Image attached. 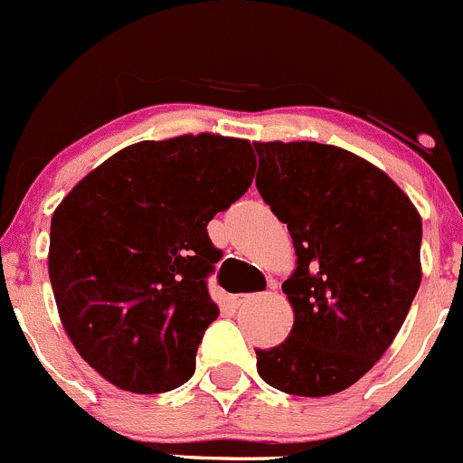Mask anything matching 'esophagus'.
Returning <instances> with one entry per match:
<instances>
[{"instance_id": "1", "label": "esophagus", "mask_w": 463, "mask_h": 463, "mask_svg": "<svg viewBox=\"0 0 463 463\" xmlns=\"http://www.w3.org/2000/svg\"><path fill=\"white\" fill-rule=\"evenodd\" d=\"M259 295H232V304L233 308H242L245 304H250V301H254Z\"/></svg>"}]
</instances>
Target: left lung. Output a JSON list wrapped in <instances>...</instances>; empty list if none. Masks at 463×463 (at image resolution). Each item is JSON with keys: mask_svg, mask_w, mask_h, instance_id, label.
<instances>
[{"mask_svg": "<svg viewBox=\"0 0 463 463\" xmlns=\"http://www.w3.org/2000/svg\"><path fill=\"white\" fill-rule=\"evenodd\" d=\"M256 189L286 222L297 269L283 281L292 331L256 349L274 389L331 396L358 383L401 331L420 286V216L358 155L317 141L254 144Z\"/></svg>", "mask_w": 463, "mask_h": 463, "instance_id": "obj_1", "label": "left lung"}]
</instances>
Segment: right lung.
I'll return each instance as SVG.
<instances>
[{"label": "right lung", "mask_w": 463, "mask_h": 463, "mask_svg": "<svg viewBox=\"0 0 463 463\" xmlns=\"http://www.w3.org/2000/svg\"><path fill=\"white\" fill-rule=\"evenodd\" d=\"M250 141L182 135L128 146L82 177L52 218L49 279L76 351L112 385H184L218 306L222 251L207 225L251 186Z\"/></svg>", "instance_id": "obj_1"}]
</instances>
